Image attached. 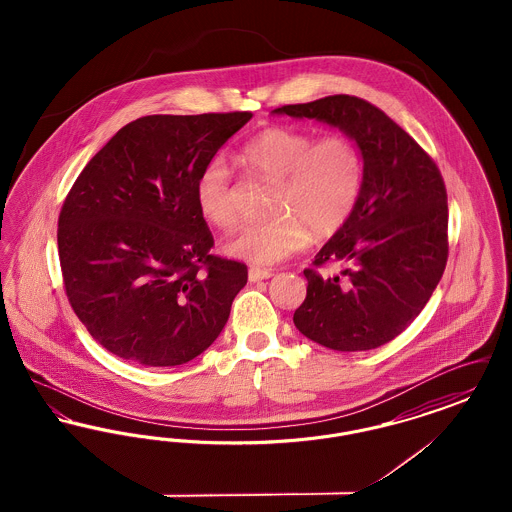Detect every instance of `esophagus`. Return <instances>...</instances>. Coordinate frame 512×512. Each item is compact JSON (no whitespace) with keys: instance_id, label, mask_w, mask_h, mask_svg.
I'll return each mask as SVG.
<instances>
[{"instance_id":"esophagus-1","label":"esophagus","mask_w":512,"mask_h":512,"mask_svg":"<svg viewBox=\"0 0 512 512\" xmlns=\"http://www.w3.org/2000/svg\"><path fill=\"white\" fill-rule=\"evenodd\" d=\"M247 276H249V282H259V280L270 278L272 270L270 268L251 267L249 272H247Z\"/></svg>"}]
</instances>
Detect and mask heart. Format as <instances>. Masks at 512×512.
Here are the masks:
<instances>
[{
    "mask_svg": "<svg viewBox=\"0 0 512 512\" xmlns=\"http://www.w3.org/2000/svg\"><path fill=\"white\" fill-rule=\"evenodd\" d=\"M245 169L274 182L268 219L234 230L224 251L257 265L290 257L317 240L332 238L353 215L361 186L363 159L343 134L315 138L293 126H268L240 151ZM195 203L201 217L219 228L238 220L236 186L230 167L213 157L195 180Z\"/></svg>",
    "mask_w": 512,
    "mask_h": 512,
    "instance_id": "b5f03b06",
    "label": "heart"
}]
</instances>
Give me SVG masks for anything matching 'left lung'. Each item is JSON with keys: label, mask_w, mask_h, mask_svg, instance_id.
I'll return each instance as SVG.
<instances>
[{"label": "left lung", "mask_w": 512, "mask_h": 512, "mask_svg": "<svg viewBox=\"0 0 512 512\" xmlns=\"http://www.w3.org/2000/svg\"><path fill=\"white\" fill-rule=\"evenodd\" d=\"M276 115L338 126L363 157L353 215L315 257L341 263L322 278L305 268L307 297L295 328L334 351H368L399 336L420 315L447 265V192L436 163L376 105L328 96L284 105Z\"/></svg>", "instance_id": "left-lung-1"}]
</instances>
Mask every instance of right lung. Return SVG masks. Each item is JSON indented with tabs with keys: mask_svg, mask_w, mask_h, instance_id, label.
<instances>
[{
	"mask_svg": "<svg viewBox=\"0 0 512 512\" xmlns=\"http://www.w3.org/2000/svg\"><path fill=\"white\" fill-rule=\"evenodd\" d=\"M253 115H149L122 126L80 172L57 228L76 317L113 355L176 366L219 338L244 263L211 255L195 180Z\"/></svg>",
	"mask_w": 512,
	"mask_h": 512,
	"instance_id": "obj_1",
	"label": "right lung"
}]
</instances>
